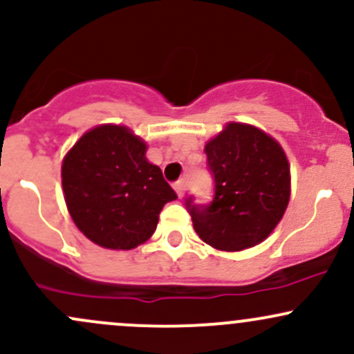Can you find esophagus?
<instances>
[{"label":"esophagus","mask_w":354,"mask_h":354,"mask_svg":"<svg viewBox=\"0 0 354 354\" xmlns=\"http://www.w3.org/2000/svg\"><path fill=\"white\" fill-rule=\"evenodd\" d=\"M186 188H188V186H186V181L185 180H180V181H176V183H174V189H176L178 196H180V198L185 196Z\"/></svg>","instance_id":"34e87169"}]
</instances>
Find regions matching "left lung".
Masks as SVG:
<instances>
[{"label": "left lung", "instance_id": "obj_1", "mask_svg": "<svg viewBox=\"0 0 354 354\" xmlns=\"http://www.w3.org/2000/svg\"><path fill=\"white\" fill-rule=\"evenodd\" d=\"M215 181L209 205L186 209L205 243L239 252L266 240L284 215L290 198V171L281 145L254 126L228 122L205 146Z\"/></svg>", "mask_w": 354, "mask_h": 354}]
</instances>
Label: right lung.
<instances>
[{
    "label": "right lung",
    "mask_w": 354,
    "mask_h": 354,
    "mask_svg": "<svg viewBox=\"0 0 354 354\" xmlns=\"http://www.w3.org/2000/svg\"><path fill=\"white\" fill-rule=\"evenodd\" d=\"M146 142L126 126L104 124L85 133L62 162V186L73 223L88 240L112 250L145 243L159 213L176 193Z\"/></svg>",
    "instance_id": "add662e5"
}]
</instances>
